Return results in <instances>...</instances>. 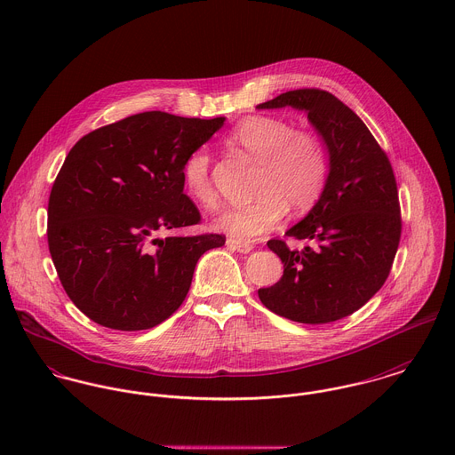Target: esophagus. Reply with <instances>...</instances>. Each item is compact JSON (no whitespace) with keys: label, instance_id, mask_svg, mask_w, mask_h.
I'll use <instances>...</instances> for the list:
<instances>
[{"label":"esophagus","instance_id":"esophagus-1","mask_svg":"<svg viewBox=\"0 0 455 455\" xmlns=\"http://www.w3.org/2000/svg\"><path fill=\"white\" fill-rule=\"evenodd\" d=\"M228 245H229V247H233L235 251L242 252V254H249V252L254 249V245H252V243H247V242H238V240H228Z\"/></svg>","mask_w":455,"mask_h":455}]
</instances>
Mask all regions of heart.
I'll use <instances>...</instances> for the list:
<instances>
[{
	"label": "heart",
	"mask_w": 455,
	"mask_h": 455,
	"mask_svg": "<svg viewBox=\"0 0 455 455\" xmlns=\"http://www.w3.org/2000/svg\"><path fill=\"white\" fill-rule=\"evenodd\" d=\"M228 141L260 159L254 188L258 197L229 208L215 220V228L231 240H258L282 222L289 206L305 212L324 193L331 152L319 131L296 130L280 117L249 116L231 130ZM182 180L188 195L201 206L212 210L219 204L206 147H197L188 156Z\"/></svg>",
	"instance_id": "b5f03b06"
}]
</instances>
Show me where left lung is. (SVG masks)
<instances>
[{
  "label": "left lung",
  "mask_w": 455,
  "mask_h": 455,
  "mask_svg": "<svg viewBox=\"0 0 455 455\" xmlns=\"http://www.w3.org/2000/svg\"><path fill=\"white\" fill-rule=\"evenodd\" d=\"M287 105L308 112L329 145L331 170L317 204L287 231L312 245L291 251L283 240H269L267 247L283 262V275L258 294L280 317L327 324L359 310L386 283L401 240L397 184L386 150L336 96L303 87L259 108Z\"/></svg>",
  "instance_id": "left-lung-1"
}]
</instances>
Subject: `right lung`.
<instances>
[{"label": "right lung", "mask_w": 455, "mask_h": 455, "mask_svg": "<svg viewBox=\"0 0 455 455\" xmlns=\"http://www.w3.org/2000/svg\"><path fill=\"white\" fill-rule=\"evenodd\" d=\"M224 124L143 112L82 136L49 197L47 242L68 298L96 324L141 331L184 303L196 262L224 235L156 238L195 226L184 193L188 156Z\"/></svg>", "instance_id": "obj_1"}]
</instances>
